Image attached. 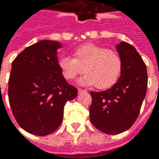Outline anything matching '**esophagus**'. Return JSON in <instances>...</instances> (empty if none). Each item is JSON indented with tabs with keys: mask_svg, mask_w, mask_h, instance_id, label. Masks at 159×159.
Masks as SVG:
<instances>
[{
	"mask_svg": "<svg viewBox=\"0 0 159 159\" xmlns=\"http://www.w3.org/2000/svg\"><path fill=\"white\" fill-rule=\"evenodd\" d=\"M83 92H86V90H83L82 89H78V93H83Z\"/></svg>",
	"mask_w": 159,
	"mask_h": 159,
	"instance_id": "34e87169",
	"label": "esophagus"
}]
</instances>
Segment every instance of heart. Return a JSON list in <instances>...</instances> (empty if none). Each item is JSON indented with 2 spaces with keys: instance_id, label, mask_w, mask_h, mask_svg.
Here are the masks:
<instances>
[{
  "instance_id": "b5f03b06",
  "label": "heart",
  "mask_w": 159,
  "mask_h": 159,
  "mask_svg": "<svg viewBox=\"0 0 159 159\" xmlns=\"http://www.w3.org/2000/svg\"><path fill=\"white\" fill-rule=\"evenodd\" d=\"M74 59L62 56L59 66L64 77L72 80L87 73L78 80L81 85H94L99 89L112 87L119 78L123 63L120 56L112 50L93 43H85L73 51Z\"/></svg>"
}]
</instances>
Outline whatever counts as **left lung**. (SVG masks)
<instances>
[{
    "mask_svg": "<svg viewBox=\"0 0 159 159\" xmlns=\"http://www.w3.org/2000/svg\"><path fill=\"white\" fill-rule=\"evenodd\" d=\"M116 48L123 63L119 79L109 89L90 93L91 123L108 134L123 133L133 125L147 89V66L136 49L125 42Z\"/></svg>",
    "mask_w": 159,
    "mask_h": 159,
    "instance_id": "left-lung-1",
    "label": "left lung"
}]
</instances>
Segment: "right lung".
I'll list each match as a JSON object with an SVG mask.
<instances>
[{
    "mask_svg": "<svg viewBox=\"0 0 159 159\" xmlns=\"http://www.w3.org/2000/svg\"><path fill=\"white\" fill-rule=\"evenodd\" d=\"M61 43L42 40L26 48L12 61L8 98L17 123L28 133L44 136L63 120L64 107L77 89L66 82L57 56Z\"/></svg>",
    "mask_w": 159,
    "mask_h": 159,
    "instance_id": "right-lung-1",
    "label": "right lung"
}]
</instances>
